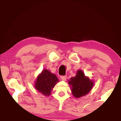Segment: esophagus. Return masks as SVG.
Here are the masks:
<instances>
[{
    "label": "esophagus",
    "instance_id": "1",
    "mask_svg": "<svg viewBox=\"0 0 121 121\" xmlns=\"http://www.w3.org/2000/svg\"><path fill=\"white\" fill-rule=\"evenodd\" d=\"M61 80L62 81H65L67 79V76H61L60 77Z\"/></svg>",
    "mask_w": 121,
    "mask_h": 121
}]
</instances>
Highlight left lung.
<instances>
[{
    "label": "left lung",
    "instance_id": "obj_1",
    "mask_svg": "<svg viewBox=\"0 0 121 121\" xmlns=\"http://www.w3.org/2000/svg\"><path fill=\"white\" fill-rule=\"evenodd\" d=\"M71 93L75 98H78L89 93L94 86L93 81L86 76L82 70H78L75 77H71L68 81Z\"/></svg>",
    "mask_w": 121,
    "mask_h": 121
}]
</instances>
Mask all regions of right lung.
Listing matches in <instances>:
<instances>
[{
  "label": "right lung",
  "instance_id": "right-lung-1",
  "mask_svg": "<svg viewBox=\"0 0 121 121\" xmlns=\"http://www.w3.org/2000/svg\"><path fill=\"white\" fill-rule=\"evenodd\" d=\"M59 82L58 77L54 73L45 69L37 77L34 86L38 91L48 97L51 95L53 89Z\"/></svg>",
  "mask_w": 121,
  "mask_h": 121
}]
</instances>
